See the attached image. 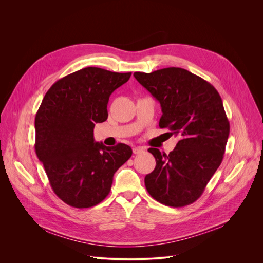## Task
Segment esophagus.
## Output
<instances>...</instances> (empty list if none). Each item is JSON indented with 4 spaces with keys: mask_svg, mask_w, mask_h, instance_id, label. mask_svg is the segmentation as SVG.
Segmentation results:
<instances>
[{
    "mask_svg": "<svg viewBox=\"0 0 263 263\" xmlns=\"http://www.w3.org/2000/svg\"><path fill=\"white\" fill-rule=\"evenodd\" d=\"M144 153H145V149L142 147H134L133 148V154H135V155H141Z\"/></svg>",
    "mask_w": 263,
    "mask_h": 263,
    "instance_id": "obj_1",
    "label": "esophagus"
}]
</instances>
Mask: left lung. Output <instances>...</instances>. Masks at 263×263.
<instances>
[{
	"mask_svg": "<svg viewBox=\"0 0 263 263\" xmlns=\"http://www.w3.org/2000/svg\"><path fill=\"white\" fill-rule=\"evenodd\" d=\"M162 107L160 128L180 137L170 155L157 148L153 173L145 177L151 197L170 206L196 201L224 158L229 121L222 98L209 82L182 68L134 72Z\"/></svg>",
	"mask_w": 263,
	"mask_h": 263,
	"instance_id": "8db88e82",
	"label": "left lung"
}]
</instances>
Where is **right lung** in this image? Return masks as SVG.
I'll return each instance as SVG.
<instances>
[{"mask_svg":"<svg viewBox=\"0 0 263 263\" xmlns=\"http://www.w3.org/2000/svg\"><path fill=\"white\" fill-rule=\"evenodd\" d=\"M131 72L83 68L57 81L35 117V150L50 185L65 203L90 208L110 191L116 171L132 156L126 144L106 147L93 140L95 124L107 119L110 93Z\"/></svg>","mask_w":263,"mask_h":263,"instance_id":"add662e5","label":"right lung"}]
</instances>
